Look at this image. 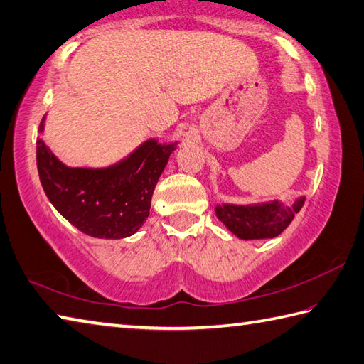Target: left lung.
Masks as SVG:
<instances>
[{
	"mask_svg": "<svg viewBox=\"0 0 364 364\" xmlns=\"http://www.w3.org/2000/svg\"><path fill=\"white\" fill-rule=\"evenodd\" d=\"M304 200L306 197L301 196L291 205L279 200L251 205L220 203L215 211L220 223L240 240H265L286 230Z\"/></svg>",
	"mask_w": 364,
	"mask_h": 364,
	"instance_id": "left-lung-1",
	"label": "left lung"
}]
</instances>
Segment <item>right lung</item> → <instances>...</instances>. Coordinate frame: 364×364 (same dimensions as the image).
Returning <instances> with one entry per match:
<instances>
[{
    "mask_svg": "<svg viewBox=\"0 0 364 364\" xmlns=\"http://www.w3.org/2000/svg\"><path fill=\"white\" fill-rule=\"evenodd\" d=\"M44 124L46 117L41 135ZM176 145L148 139L107 167H69L39 137L36 159L46 196L64 219L90 237L121 240L144 225L154 186Z\"/></svg>",
    "mask_w": 364,
    "mask_h": 364,
    "instance_id": "right-lung-1",
    "label": "right lung"
}]
</instances>
